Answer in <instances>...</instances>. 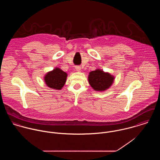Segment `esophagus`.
Returning a JSON list of instances; mask_svg holds the SVG:
<instances>
[{"label":"esophagus","mask_w":160,"mask_h":160,"mask_svg":"<svg viewBox=\"0 0 160 160\" xmlns=\"http://www.w3.org/2000/svg\"><path fill=\"white\" fill-rule=\"evenodd\" d=\"M75 69H76V70L77 71H81V68L79 66H76V67H75Z\"/></svg>","instance_id":"34e87169"}]
</instances>
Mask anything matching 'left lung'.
Returning a JSON list of instances; mask_svg holds the SVG:
<instances>
[{
  "mask_svg": "<svg viewBox=\"0 0 160 160\" xmlns=\"http://www.w3.org/2000/svg\"><path fill=\"white\" fill-rule=\"evenodd\" d=\"M114 77L108 72L97 69L89 72L88 81L95 91H104L110 88L114 81Z\"/></svg>",
  "mask_w": 160,
  "mask_h": 160,
  "instance_id": "obj_1",
  "label": "left lung"
}]
</instances>
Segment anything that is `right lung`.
Here are the masks:
<instances>
[{"label":"right lung","instance_id":"1","mask_svg":"<svg viewBox=\"0 0 160 160\" xmlns=\"http://www.w3.org/2000/svg\"><path fill=\"white\" fill-rule=\"evenodd\" d=\"M67 76V72L59 68H56L48 72L44 78L48 88L55 90H61L66 82Z\"/></svg>","mask_w":160,"mask_h":160}]
</instances>
